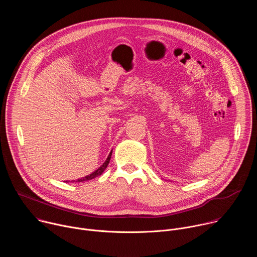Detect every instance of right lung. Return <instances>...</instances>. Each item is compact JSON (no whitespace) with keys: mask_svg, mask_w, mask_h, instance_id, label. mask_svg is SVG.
<instances>
[{"mask_svg":"<svg viewBox=\"0 0 257 257\" xmlns=\"http://www.w3.org/2000/svg\"><path fill=\"white\" fill-rule=\"evenodd\" d=\"M111 157H112V152L109 153V155H108L106 161H105L97 170H95V171H94L93 173H91L90 175H88V176H86V177H83V178H81V179H78V180H76V181H74V182H84V181H88V180L94 179L95 177L100 176V175L103 173V171L106 169V167H107V165H108V163H109V160H111Z\"/></svg>","mask_w":257,"mask_h":257,"instance_id":"1","label":"right lung"}]
</instances>
